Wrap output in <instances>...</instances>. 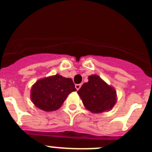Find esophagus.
Wrapping results in <instances>:
<instances>
[{"label":"esophagus","mask_w":152,"mask_h":152,"mask_svg":"<svg viewBox=\"0 0 152 152\" xmlns=\"http://www.w3.org/2000/svg\"><path fill=\"white\" fill-rule=\"evenodd\" d=\"M80 87H81V84H75V88L77 90H79L80 88Z\"/></svg>","instance_id":"esophagus-1"}]
</instances>
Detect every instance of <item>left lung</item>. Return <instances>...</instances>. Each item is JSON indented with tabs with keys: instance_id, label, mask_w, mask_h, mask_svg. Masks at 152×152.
Segmentation results:
<instances>
[{
	"instance_id": "8db88e82",
	"label": "left lung",
	"mask_w": 152,
	"mask_h": 152,
	"mask_svg": "<svg viewBox=\"0 0 152 152\" xmlns=\"http://www.w3.org/2000/svg\"><path fill=\"white\" fill-rule=\"evenodd\" d=\"M77 94L86 108L94 113L110 110L116 101L115 90L97 75L89 76L88 82L81 86Z\"/></svg>"
}]
</instances>
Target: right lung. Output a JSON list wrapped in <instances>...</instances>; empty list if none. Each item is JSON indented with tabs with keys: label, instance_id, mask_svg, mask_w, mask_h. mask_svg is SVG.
I'll return each instance as SVG.
<instances>
[{
	"label": "right lung",
	"instance_id": "add662e5",
	"mask_svg": "<svg viewBox=\"0 0 152 152\" xmlns=\"http://www.w3.org/2000/svg\"><path fill=\"white\" fill-rule=\"evenodd\" d=\"M75 91L72 79L56 75L39 80L31 90V100L42 110L54 111L61 107L70 93Z\"/></svg>",
	"mask_w": 152,
	"mask_h": 152
}]
</instances>
